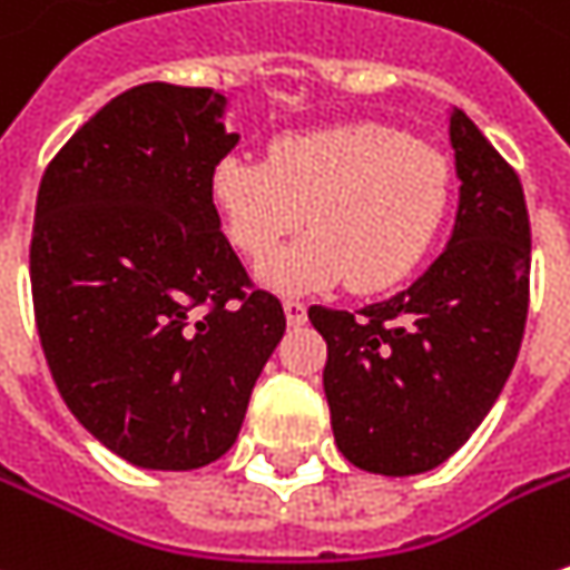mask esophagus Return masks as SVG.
<instances>
[{"label": "esophagus", "mask_w": 570, "mask_h": 570, "mask_svg": "<svg viewBox=\"0 0 570 570\" xmlns=\"http://www.w3.org/2000/svg\"><path fill=\"white\" fill-rule=\"evenodd\" d=\"M284 312H286V322H289L293 328L306 322V306H303L299 299H284Z\"/></svg>", "instance_id": "obj_1"}]
</instances>
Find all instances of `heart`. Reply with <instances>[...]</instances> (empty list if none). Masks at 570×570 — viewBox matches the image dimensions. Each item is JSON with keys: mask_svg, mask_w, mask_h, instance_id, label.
Returning a JSON list of instances; mask_svg holds the SVG:
<instances>
[{"mask_svg": "<svg viewBox=\"0 0 570 570\" xmlns=\"http://www.w3.org/2000/svg\"><path fill=\"white\" fill-rule=\"evenodd\" d=\"M213 204L242 258L264 264L309 219L312 233L264 267L284 293L341 284L357 293L399 286L446 226L453 171L436 149L376 120L271 139L267 159L216 161Z\"/></svg>", "mask_w": 570, "mask_h": 570, "instance_id": "1", "label": "heart"}]
</instances>
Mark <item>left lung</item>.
<instances>
[{"label": "left lung", "instance_id": "8db88e82", "mask_svg": "<svg viewBox=\"0 0 570 570\" xmlns=\"http://www.w3.org/2000/svg\"><path fill=\"white\" fill-rule=\"evenodd\" d=\"M459 213L446 252L366 309L312 306L328 344L325 399L347 462L417 475L450 459L498 402L530 309V213L520 175L453 111Z\"/></svg>", "mask_w": 570, "mask_h": 570}]
</instances>
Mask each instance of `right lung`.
<instances>
[{"label": "right lung", "mask_w": 570, "mask_h": 570, "mask_svg": "<svg viewBox=\"0 0 570 570\" xmlns=\"http://www.w3.org/2000/svg\"><path fill=\"white\" fill-rule=\"evenodd\" d=\"M216 88L146 82L66 139L38 190L31 296L66 409L139 469L236 443L286 332L219 233L210 178L236 149Z\"/></svg>", "instance_id": "obj_1"}]
</instances>
